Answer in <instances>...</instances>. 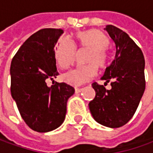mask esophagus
<instances>
[{
    "instance_id": "esophagus-1",
    "label": "esophagus",
    "mask_w": 153,
    "mask_h": 153,
    "mask_svg": "<svg viewBox=\"0 0 153 153\" xmlns=\"http://www.w3.org/2000/svg\"><path fill=\"white\" fill-rule=\"evenodd\" d=\"M74 90H75V92L79 93V92H80V91H82V88H75Z\"/></svg>"
}]
</instances>
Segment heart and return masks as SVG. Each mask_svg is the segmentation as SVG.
<instances>
[{
    "label": "heart",
    "mask_w": 153,
    "mask_h": 153,
    "mask_svg": "<svg viewBox=\"0 0 153 153\" xmlns=\"http://www.w3.org/2000/svg\"><path fill=\"white\" fill-rule=\"evenodd\" d=\"M75 38L79 47L91 50L86 59L88 64L67 72L62 75V79L67 84L78 86L97 74V66L103 68L108 65L109 55L107 48L110 45V40L101 30L96 29L78 32ZM76 55V46L68 39L62 38L58 40L55 48V57L62 68L66 69L71 66L75 62Z\"/></svg>",
    "instance_id": "heart-1"
}]
</instances>
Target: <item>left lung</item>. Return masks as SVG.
I'll use <instances>...</instances> for the list:
<instances>
[{
  "label": "left lung",
  "instance_id": "obj_1",
  "mask_svg": "<svg viewBox=\"0 0 153 153\" xmlns=\"http://www.w3.org/2000/svg\"><path fill=\"white\" fill-rule=\"evenodd\" d=\"M105 29L116 45V55L102 79L112 88L93 83L96 97L89 103L94 119L104 126L119 128L134 116L145 91V59L134 41L122 29L107 25Z\"/></svg>",
  "mask_w": 153,
  "mask_h": 153
}]
</instances>
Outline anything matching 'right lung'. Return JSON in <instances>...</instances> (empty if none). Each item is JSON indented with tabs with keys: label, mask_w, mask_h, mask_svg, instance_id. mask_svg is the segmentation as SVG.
Listing matches in <instances>:
<instances>
[{
	"label": "right lung",
	"mask_w": 153,
	"mask_h": 153,
	"mask_svg": "<svg viewBox=\"0 0 153 153\" xmlns=\"http://www.w3.org/2000/svg\"><path fill=\"white\" fill-rule=\"evenodd\" d=\"M62 29H42L25 40L13 56L11 68V94L21 117L30 129L48 132L63 123L67 102L74 89L66 83L47 86L59 74L55 46Z\"/></svg>",
	"instance_id": "obj_1"
}]
</instances>
